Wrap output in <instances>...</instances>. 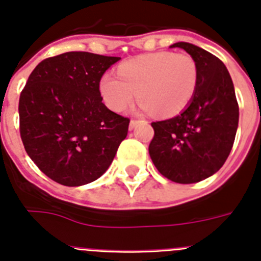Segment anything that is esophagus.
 <instances>
[{"label":"esophagus","mask_w":261,"mask_h":261,"mask_svg":"<svg viewBox=\"0 0 261 261\" xmlns=\"http://www.w3.org/2000/svg\"><path fill=\"white\" fill-rule=\"evenodd\" d=\"M137 123H138V120H135V119L130 120V123H129V129L135 128V126L137 125Z\"/></svg>","instance_id":"34e87169"}]
</instances>
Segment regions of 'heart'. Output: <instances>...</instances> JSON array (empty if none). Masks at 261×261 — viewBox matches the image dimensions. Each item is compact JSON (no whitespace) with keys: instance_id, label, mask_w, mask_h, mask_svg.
I'll return each mask as SVG.
<instances>
[{"instance_id":"b5f03b06","label":"heart","mask_w":261,"mask_h":261,"mask_svg":"<svg viewBox=\"0 0 261 261\" xmlns=\"http://www.w3.org/2000/svg\"><path fill=\"white\" fill-rule=\"evenodd\" d=\"M117 74H105L99 82L103 102L115 112L125 111L137 93L141 110L176 116L192 102L199 84L195 60L168 50L133 57L117 68Z\"/></svg>"}]
</instances>
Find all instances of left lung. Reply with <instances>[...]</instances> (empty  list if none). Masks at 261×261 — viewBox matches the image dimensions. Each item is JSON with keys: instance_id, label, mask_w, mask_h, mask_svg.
Wrapping results in <instances>:
<instances>
[{"instance_id": "8db88e82", "label": "left lung", "mask_w": 261, "mask_h": 261, "mask_svg": "<svg viewBox=\"0 0 261 261\" xmlns=\"http://www.w3.org/2000/svg\"><path fill=\"white\" fill-rule=\"evenodd\" d=\"M195 60L199 84L188 107L171 119L154 121L149 154L168 180L201 181L216 174L231 151L239 107L229 71L218 57L191 43H175Z\"/></svg>"}]
</instances>
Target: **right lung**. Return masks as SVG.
<instances>
[{"label": "right lung", "instance_id": "add662e5", "mask_svg": "<svg viewBox=\"0 0 261 261\" xmlns=\"http://www.w3.org/2000/svg\"><path fill=\"white\" fill-rule=\"evenodd\" d=\"M120 57L66 52L45 59L19 96L27 154L56 183L78 187L102 176L128 135L130 120L103 105L99 82Z\"/></svg>", "mask_w": 261, "mask_h": 261}]
</instances>
